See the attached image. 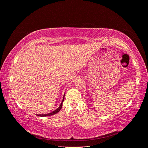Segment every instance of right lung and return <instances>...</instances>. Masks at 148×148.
Masks as SVG:
<instances>
[{"label":"right lung","mask_w":148,"mask_h":148,"mask_svg":"<svg viewBox=\"0 0 148 148\" xmlns=\"http://www.w3.org/2000/svg\"><path fill=\"white\" fill-rule=\"evenodd\" d=\"M64 97H65V94H64V97H63V99H62V102L61 104L60 105V106L58 107V108L57 109H56L55 110H53V112H52L49 113V114H37L36 115L38 116H39V117H46V116H50V115H54V114H56L57 113L59 112L61 110L62 107V104H63V102L64 101Z\"/></svg>","instance_id":"1"}]
</instances>
